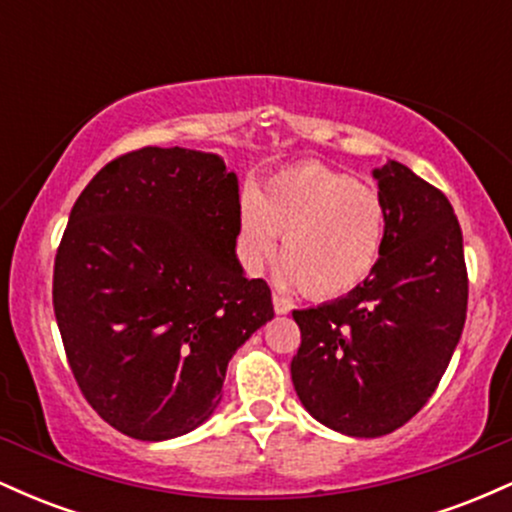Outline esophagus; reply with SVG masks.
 Returning <instances> with one entry per match:
<instances>
[{
	"instance_id": "esophagus-1",
	"label": "esophagus",
	"mask_w": 512,
	"mask_h": 512,
	"mask_svg": "<svg viewBox=\"0 0 512 512\" xmlns=\"http://www.w3.org/2000/svg\"><path fill=\"white\" fill-rule=\"evenodd\" d=\"M272 301H274V313H276V315H286V313H289V310H291V303L286 301L284 296H279V293H274Z\"/></svg>"
}]
</instances>
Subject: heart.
Wrapping results in <instances>:
<instances>
[{"label": "heart", "mask_w": 512, "mask_h": 512, "mask_svg": "<svg viewBox=\"0 0 512 512\" xmlns=\"http://www.w3.org/2000/svg\"><path fill=\"white\" fill-rule=\"evenodd\" d=\"M385 202L375 187L322 163L276 170L238 209L236 248L248 272L276 257L281 281L313 301L349 296L373 274L385 243Z\"/></svg>", "instance_id": "heart-1"}]
</instances>
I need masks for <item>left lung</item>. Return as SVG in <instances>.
<instances>
[{
    "label": "left lung",
    "instance_id": "1",
    "mask_svg": "<svg viewBox=\"0 0 512 512\" xmlns=\"http://www.w3.org/2000/svg\"><path fill=\"white\" fill-rule=\"evenodd\" d=\"M373 175L387 219L373 274L339 301L293 310V387L320 424L356 438L392 433L436 392L469 296L448 197L397 161Z\"/></svg>",
    "mask_w": 512,
    "mask_h": 512
}]
</instances>
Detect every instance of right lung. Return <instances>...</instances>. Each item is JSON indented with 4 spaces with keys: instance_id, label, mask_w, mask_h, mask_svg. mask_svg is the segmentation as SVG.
<instances>
[{
    "instance_id": "1",
    "label": "right lung",
    "mask_w": 512,
    "mask_h": 512,
    "mask_svg": "<svg viewBox=\"0 0 512 512\" xmlns=\"http://www.w3.org/2000/svg\"><path fill=\"white\" fill-rule=\"evenodd\" d=\"M238 178L223 158L144 146L74 202L52 305L76 385L137 440L190 433L221 399L231 356L274 317L236 260Z\"/></svg>"
}]
</instances>
